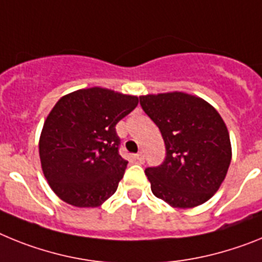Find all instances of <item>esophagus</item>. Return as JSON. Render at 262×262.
<instances>
[{
    "label": "esophagus",
    "instance_id": "obj_1",
    "mask_svg": "<svg viewBox=\"0 0 262 262\" xmlns=\"http://www.w3.org/2000/svg\"><path fill=\"white\" fill-rule=\"evenodd\" d=\"M136 158H137V161H138V162H140V163H144L145 156H144V153H142V151H140V153L136 154Z\"/></svg>",
    "mask_w": 262,
    "mask_h": 262
}]
</instances>
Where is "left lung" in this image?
<instances>
[{
  "instance_id": "obj_1",
  "label": "left lung",
  "mask_w": 262,
  "mask_h": 262,
  "mask_svg": "<svg viewBox=\"0 0 262 262\" xmlns=\"http://www.w3.org/2000/svg\"><path fill=\"white\" fill-rule=\"evenodd\" d=\"M140 104L166 146L165 161L145 169L151 192L178 208L203 204L219 190L231 163L223 118L204 100L182 92L141 96Z\"/></svg>"
}]
</instances>
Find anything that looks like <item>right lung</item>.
I'll return each instance as SVG.
<instances>
[{
    "label": "right lung",
    "mask_w": 262,
    "mask_h": 262,
    "mask_svg": "<svg viewBox=\"0 0 262 262\" xmlns=\"http://www.w3.org/2000/svg\"><path fill=\"white\" fill-rule=\"evenodd\" d=\"M137 104L136 96L95 87L66 95L52 108L39 157L50 187L66 203L97 207L115 194L128 165L116 125Z\"/></svg>",
    "instance_id": "right-lung-1"
}]
</instances>
